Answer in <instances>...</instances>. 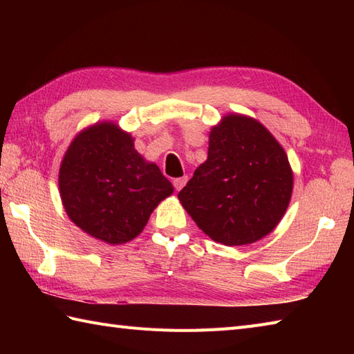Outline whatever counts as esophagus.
Segmentation results:
<instances>
[{
	"label": "esophagus",
	"mask_w": 354,
	"mask_h": 354,
	"mask_svg": "<svg viewBox=\"0 0 354 354\" xmlns=\"http://www.w3.org/2000/svg\"><path fill=\"white\" fill-rule=\"evenodd\" d=\"M187 179H189L187 176H183V178H175V179H173V187H175L176 190H181L183 187L187 184Z\"/></svg>",
	"instance_id": "1"
}]
</instances>
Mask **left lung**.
Returning a JSON list of instances; mask_svg holds the SVG:
<instances>
[{
	"instance_id": "1",
	"label": "left lung",
	"mask_w": 354,
	"mask_h": 354,
	"mask_svg": "<svg viewBox=\"0 0 354 354\" xmlns=\"http://www.w3.org/2000/svg\"><path fill=\"white\" fill-rule=\"evenodd\" d=\"M292 185L288 155L266 127L250 117L227 115L209 132L207 161L178 198L214 242L239 246L277 227Z\"/></svg>"
}]
</instances>
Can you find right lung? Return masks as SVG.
I'll return each instance as SVG.
<instances>
[{
	"label": "right lung",
	"instance_id": "right-lung-1",
	"mask_svg": "<svg viewBox=\"0 0 354 354\" xmlns=\"http://www.w3.org/2000/svg\"><path fill=\"white\" fill-rule=\"evenodd\" d=\"M59 190L79 228L120 245L140 234L173 187L158 165L142 160L129 133L100 123L80 132L66 150Z\"/></svg>",
	"mask_w": 354,
	"mask_h": 354
}]
</instances>
